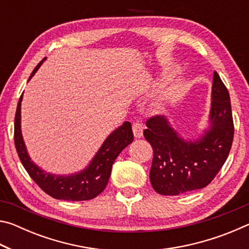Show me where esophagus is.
<instances>
[{"mask_svg": "<svg viewBox=\"0 0 249 249\" xmlns=\"http://www.w3.org/2000/svg\"><path fill=\"white\" fill-rule=\"evenodd\" d=\"M142 125L140 123H134L133 124V133L135 138H141L142 136Z\"/></svg>", "mask_w": 249, "mask_h": 249, "instance_id": "34e87169", "label": "esophagus"}]
</instances>
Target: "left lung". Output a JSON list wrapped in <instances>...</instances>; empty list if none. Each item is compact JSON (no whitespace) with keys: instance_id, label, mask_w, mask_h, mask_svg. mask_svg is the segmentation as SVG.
Wrapping results in <instances>:
<instances>
[{"instance_id":"1","label":"left lung","mask_w":249,"mask_h":249,"mask_svg":"<svg viewBox=\"0 0 249 249\" xmlns=\"http://www.w3.org/2000/svg\"><path fill=\"white\" fill-rule=\"evenodd\" d=\"M144 136L154 149L149 178L162 196H178L208 185L226 161L234 137L231 99L216 71L205 127L183 137L165 115L151 117Z\"/></svg>"}]
</instances>
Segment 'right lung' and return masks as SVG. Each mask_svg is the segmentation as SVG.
<instances>
[{
	"instance_id": "obj_1",
	"label": "right lung",
	"mask_w": 249,
	"mask_h": 249,
	"mask_svg": "<svg viewBox=\"0 0 249 249\" xmlns=\"http://www.w3.org/2000/svg\"><path fill=\"white\" fill-rule=\"evenodd\" d=\"M45 60L46 58L36 66L28 81L34 77ZM22 101L23 94L19 98L16 108L14 142L22 165L31 178L39 185L41 190L58 200L86 201L99 196L107 187L111 176L112 166L117 156L134 140L132 125L129 122H124L120 127L113 130L105 138L103 144L86 168L70 175H56L45 171L43 168L33 161L28 154L22 134V125H20Z\"/></svg>"
}]
</instances>
